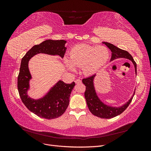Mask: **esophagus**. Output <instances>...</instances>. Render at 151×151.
I'll use <instances>...</instances> for the list:
<instances>
[{
    "label": "esophagus",
    "instance_id": "34e87169",
    "mask_svg": "<svg viewBox=\"0 0 151 151\" xmlns=\"http://www.w3.org/2000/svg\"><path fill=\"white\" fill-rule=\"evenodd\" d=\"M75 83H76V84H81V83H82V81H81V80H80V79H76V80L75 81Z\"/></svg>",
    "mask_w": 151,
    "mask_h": 151
}]
</instances>
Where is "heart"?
Segmentation results:
<instances>
[{"instance_id":"1","label":"heart","mask_w":151,"mask_h":151,"mask_svg":"<svg viewBox=\"0 0 151 151\" xmlns=\"http://www.w3.org/2000/svg\"><path fill=\"white\" fill-rule=\"evenodd\" d=\"M109 57V52L106 47L80 44L70 50V60L65 58L63 63L68 70L74 71V66L82 67V71L84 75L91 76L106 64Z\"/></svg>"}]
</instances>
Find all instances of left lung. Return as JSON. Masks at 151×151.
Returning a JSON list of instances; mask_svg holds the SVG:
<instances>
[{
  "label": "left lung",
  "instance_id": "1",
  "mask_svg": "<svg viewBox=\"0 0 151 151\" xmlns=\"http://www.w3.org/2000/svg\"><path fill=\"white\" fill-rule=\"evenodd\" d=\"M108 47V48L111 50V61L115 60L119 58H125L131 60L134 63L135 67V72L137 74V64L134 61L133 57L131 55L125 50H122L116 47L115 45L108 42H103ZM96 74H94L92 76L89 77L88 78L83 79V83L86 86V91L84 93V96L86 100L87 105L91 113L93 115L101 118H111L120 115L129 106L131 103L133 96L135 94L134 93L133 96L129 100V101L125 104L122 105L120 107H113L104 104L101 101L98 97V96L96 92L94 85V79Z\"/></svg>",
  "mask_w": 151,
  "mask_h": 151
}]
</instances>
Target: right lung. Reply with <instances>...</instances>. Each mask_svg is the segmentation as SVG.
Masks as SVG:
<instances>
[{"mask_svg": "<svg viewBox=\"0 0 151 151\" xmlns=\"http://www.w3.org/2000/svg\"><path fill=\"white\" fill-rule=\"evenodd\" d=\"M66 41L47 40L32 47L22 57L19 73L17 77V89L22 103L29 110L37 116L53 119L62 115L69 104L70 93L74 88V82L66 84L58 81L42 98L35 99L28 95L29 89V81L31 75L28 67L30 59L38 53H45L51 55L64 57L67 48Z\"/></svg>", "mask_w": 151, "mask_h": 151, "instance_id": "right-lung-1", "label": "right lung"}]
</instances>
